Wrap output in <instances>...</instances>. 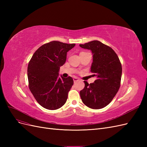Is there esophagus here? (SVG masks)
Returning a JSON list of instances; mask_svg holds the SVG:
<instances>
[{"mask_svg":"<svg viewBox=\"0 0 147 147\" xmlns=\"http://www.w3.org/2000/svg\"><path fill=\"white\" fill-rule=\"evenodd\" d=\"M73 80H74V82L75 83V82H78L79 80V78H77V77H74L73 78Z\"/></svg>","mask_w":147,"mask_h":147,"instance_id":"1","label":"esophagus"}]
</instances>
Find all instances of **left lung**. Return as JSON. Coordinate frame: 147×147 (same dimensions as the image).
Instances as JSON below:
<instances>
[{
	"mask_svg": "<svg viewBox=\"0 0 147 147\" xmlns=\"http://www.w3.org/2000/svg\"><path fill=\"white\" fill-rule=\"evenodd\" d=\"M80 47L91 50L93 62L91 72L97 79L89 84L84 81V88L80 92L83 104L92 109L105 107L118 91L122 74V66L113 49L98 40H93Z\"/></svg>",
	"mask_w": 147,
	"mask_h": 147,
	"instance_id": "left-lung-1",
	"label": "left lung"
}]
</instances>
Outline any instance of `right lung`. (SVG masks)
I'll list each match as a JSON object with an SVG mask.
<instances>
[{"mask_svg": "<svg viewBox=\"0 0 147 147\" xmlns=\"http://www.w3.org/2000/svg\"><path fill=\"white\" fill-rule=\"evenodd\" d=\"M75 45L58 41L45 43L35 51L29 62V88L45 109H58L67 99L74 80L71 77H59L58 72L66 61L67 53Z\"/></svg>", "mask_w": 147, "mask_h": 147, "instance_id": "1", "label": "right lung"}]
</instances>
